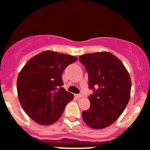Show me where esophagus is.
I'll return each mask as SVG.
<instances>
[{"instance_id": "obj_1", "label": "esophagus", "mask_w": 150, "mask_h": 150, "mask_svg": "<svg viewBox=\"0 0 150 150\" xmlns=\"http://www.w3.org/2000/svg\"><path fill=\"white\" fill-rule=\"evenodd\" d=\"M75 97H76L77 98H81V97H83V93H80V94H75Z\"/></svg>"}]
</instances>
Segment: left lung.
I'll return each instance as SVG.
<instances>
[{
    "instance_id": "1",
    "label": "left lung",
    "mask_w": 150,
    "mask_h": 150,
    "mask_svg": "<svg viewBox=\"0 0 150 150\" xmlns=\"http://www.w3.org/2000/svg\"><path fill=\"white\" fill-rule=\"evenodd\" d=\"M88 74L91 105L82 112L86 124L103 129L120 117L128 103L131 90L130 75L122 62L109 52L88 53L79 57Z\"/></svg>"
}]
</instances>
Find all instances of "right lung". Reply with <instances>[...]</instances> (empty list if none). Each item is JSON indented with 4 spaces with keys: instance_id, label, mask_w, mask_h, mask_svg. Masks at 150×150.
<instances>
[{
    "instance_id": "right-lung-1",
    "label": "right lung",
    "mask_w": 150,
    "mask_h": 150,
    "mask_svg": "<svg viewBox=\"0 0 150 150\" xmlns=\"http://www.w3.org/2000/svg\"><path fill=\"white\" fill-rule=\"evenodd\" d=\"M78 60L75 56L46 50L25 64L17 81V94L23 108L36 123L48 125L63 114L73 94L62 87V72Z\"/></svg>"
}]
</instances>
